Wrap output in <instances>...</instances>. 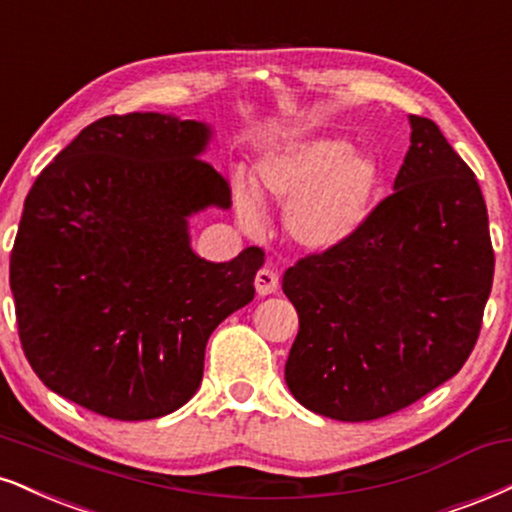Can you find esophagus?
I'll return each instance as SVG.
<instances>
[{"mask_svg": "<svg viewBox=\"0 0 512 512\" xmlns=\"http://www.w3.org/2000/svg\"><path fill=\"white\" fill-rule=\"evenodd\" d=\"M255 288L260 295H269V293H276L279 291V274L274 272V269H260L255 276Z\"/></svg>", "mask_w": 512, "mask_h": 512, "instance_id": "34e87169", "label": "esophagus"}]
</instances>
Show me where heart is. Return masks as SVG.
I'll list each match as a JSON object with an SVG mask.
<instances>
[{"label": "heart", "mask_w": 512, "mask_h": 512, "mask_svg": "<svg viewBox=\"0 0 512 512\" xmlns=\"http://www.w3.org/2000/svg\"><path fill=\"white\" fill-rule=\"evenodd\" d=\"M260 200L286 207L283 229L300 248L324 252L360 229L381 186V164L348 140L319 135L264 157L255 171ZM238 219L245 229L262 226L255 200L238 190Z\"/></svg>", "instance_id": "obj_1"}]
</instances>
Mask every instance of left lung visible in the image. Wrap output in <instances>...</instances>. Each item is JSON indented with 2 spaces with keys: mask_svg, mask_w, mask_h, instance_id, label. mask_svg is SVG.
Instances as JSON below:
<instances>
[{
  "mask_svg": "<svg viewBox=\"0 0 512 512\" xmlns=\"http://www.w3.org/2000/svg\"><path fill=\"white\" fill-rule=\"evenodd\" d=\"M410 126L393 193L283 274L300 319L286 384L331 420L408 408L460 372L482 329L494 281L482 188L434 121Z\"/></svg>",
  "mask_w": 512,
  "mask_h": 512,
  "instance_id": "1",
  "label": "left lung"
}]
</instances>
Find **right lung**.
<instances>
[{
	"label": "right lung",
	"instance_id": "right-lung-1",
	"mask_svg": "<svg viewBox=\"0 0 512 512\" xmlns=\"http://www.w3.org/2000/svg\"><path fill=\"white\" fill-rule=\"evenodd\" d=\"M209 126L104 116L47 164L23 205L9 283L42 384L112 420H155L200 389L205 346L255 298L260 248L207 262L188 217L231 207L200 155Z\"/></svg>",
	"mask_w": 512,
	"mask_h": 512
}]
</instances>
